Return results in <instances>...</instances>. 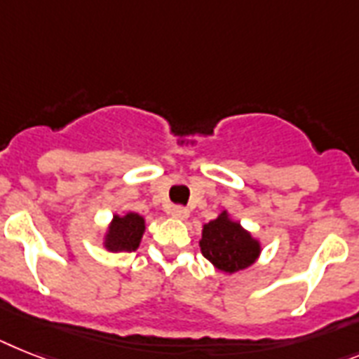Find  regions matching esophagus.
<instances>
[{
  "label": "esophagus",
  "instance_id": "1",
  "mask_svg": "<svg viewBox=\"0 0 359 359\" xmlns=\"http://www.w3.org/2000/svg\"><path fill=\"white\" fill-rule=\"evenodd\" d=\"M168 215L172 216V218H176V220H187V218H189V209L182 205H174L172 209L168 211Z\"/></svg>",
  "mask_w": 359,
  "mask_h": 359
}]
</instances>
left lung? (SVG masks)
Instances as JSON below:
<instances>
[{"mask_svg": "<svg viewBox=\"0 0 359 359\" xmlns=\"http://www.w3.org/2000/svg\"><path fill=\"white\" fill-rule=\"evenodd\" d=\"M201 255L224 273H236L250 268L260 255V242L251 233L231 220L227 211L203 226L200 240Z\"/></svg>", "mask_w": 359, "mask_h": 359, "instance_id": "obj_1", "label": "left lung"}]
</instances>
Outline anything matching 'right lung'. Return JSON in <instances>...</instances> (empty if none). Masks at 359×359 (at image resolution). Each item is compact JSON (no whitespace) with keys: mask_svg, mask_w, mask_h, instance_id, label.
I'll use <instances>...</instances> for the list:
<instances>
[{"mask_svg":"<svg viewBox=\"0 0 359 359\" xmlns=\"http://www.w3.org/2000/svg\"><path fill=\"white\" fill-rule=\"evenodd\" d=\"M147 229L144 218L137 212H126L119 216L114 215V220L109 224L104 236V248L108 251H135L139 248V242L143 238V233Z\"/></svg>","mask_w":359,"mask_h":359,"instance_id":"add662e5","label":"right lung"}]
</instances>
